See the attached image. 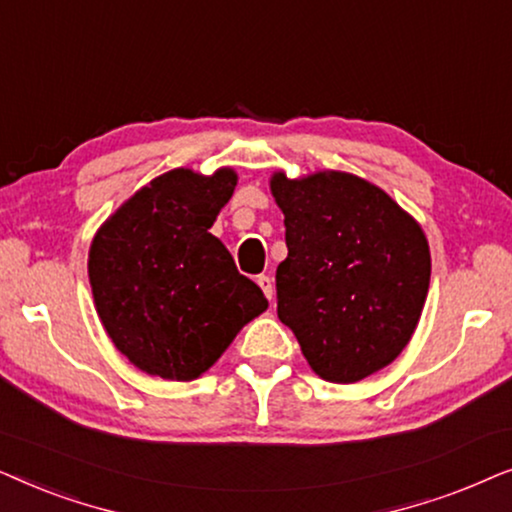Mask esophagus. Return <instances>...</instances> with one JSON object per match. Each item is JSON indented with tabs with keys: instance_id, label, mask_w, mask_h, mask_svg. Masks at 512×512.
<instances>
[{
	"instance_id": "obj_1",
	"label": "esophagus",
	"mask_w": 512,
	"mask_h": 512,
	"mask_svg": "<svg viewBox=\"0 0 512 512\" xmlns=\"http://www.w3.org/2000/svg\"><path fill=\"white\" fill-rule=\"evenodd\" d=\"M256 282H258V286H261V289H263L265 298H268V300L275 298V282H272L270 275H258Z\"/></svg>"
}]
</instances>
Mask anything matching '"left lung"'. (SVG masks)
I'll return each mask as SVG.
<instances>
[{"label": "left lung", "instance_id": "1", "mask_svg": "<svg viewBox=\"0 0 512 512\" xmlns=\"http://www.w3.org/2000/svg\"><path fill=\"white\" fill-rule=\"evenodd\" d=\"M270 191L289 256L277 268V317L328 382L352 384L408 345L429 293L424 230L382 188L347 172L289 179Z\"/></svg>", "mask_w": 512, "mask_h": 512}]
</instances>
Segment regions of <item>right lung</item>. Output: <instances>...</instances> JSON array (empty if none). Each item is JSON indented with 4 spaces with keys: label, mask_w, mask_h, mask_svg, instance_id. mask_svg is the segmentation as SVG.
<instances>
[{
    "label": "right lung",
    "mask_w": 512,
    "mask_h": 512,
    "mask_svg": "<svg viewBox=\"0 0 512 512\" xmlns=\"http://www.w3.org/2000/svg\"><path fill=\"white\" fill-rule=\"evenodd\" d=\"M235 184L230 167L212 177L184 167L160 174L90 244L88 277L104 331L144 373L195 380L268 310L263 291L209 233Z\"/></svg>",
    "instance_id": "right-lung-1"
}]
</instances>
